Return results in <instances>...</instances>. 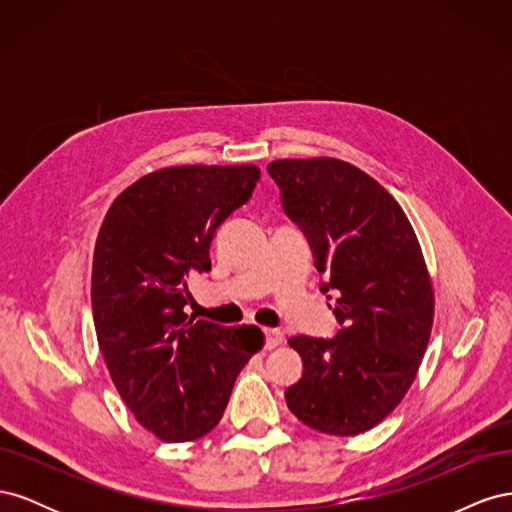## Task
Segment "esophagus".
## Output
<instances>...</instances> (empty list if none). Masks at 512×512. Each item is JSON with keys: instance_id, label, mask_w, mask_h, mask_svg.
Segmentation results:
<instances>
[{"instance_id": "34e87169", "label": "esophagus", "mask_w": 512, "mask_h": 512, "mask_svg": "<svg viewBox=\"0 0 512 512\" xmlns=\"http://www.w3.org/2000/svg\"><path fill=\"white\" fill-rule=\"evenodd\" d=\"M284 344V333L280 329H267L265 331V346L267 350H273L277 346Z\"/></svg>"}]
</instances>
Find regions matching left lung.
<instances>
[{
    "label": "left lung",
    "instance_id": "obj_1",
    "mask_svg": "<svg viewBox=\"0 0 512 512\" xmlns=\"http://www.w3.org/2000/svg\"><path fill=\"white\" fill-rule=\"evenodd\" d=\"M267 170L327 275L322 292H339L342 324L335 339H288L303 378L286 389V404L307 427L359 436L406 397L429 344L436 299L421 243L397 200L361 168L307 158Z\"/></svg>",
    "mask_w": 512,
    "mask_h": 512
}]
</instances>
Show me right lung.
I'll use <instances>...</instances> for the list:
<instances>
[{
    "label": "right lung",
    "instance_id": "1",
    "mask_svg": "<svg viewBox=\"0 0 512 512\" xmlns=\"http://www.w3.org/2000/svg\"><path fill=\"white\" fill-rule=\"evenodd\" d=\"M258 177L254 164L153 170L113 200L100 226L98 346L123 404L162 442H192L218 425L239 371L265 346L254 324L220 327L183 312L190 273L211 271L215 230Z\"/></svg>",
    "mask_w": 512,
    "mask_h": 512
}]
</instances>
